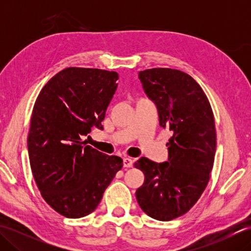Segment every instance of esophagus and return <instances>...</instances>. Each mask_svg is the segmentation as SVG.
Listing matches in <instances>:
<instances>
[{"label": "esophagus", "instance_id": "34e87169", "mask_svg": "<svg viewBox=\"0 0 251 251\" xmlns=\"http://www.w3.org/2000/svg\"><path fill=\"white\" fill-rule=\"evenodd\" d=\"M123 165H124V167H126V168L131 167L132 166V159L128 158V157H125L124 159H123Z\"/></svg>", "mask_w": 251, "mask_h": 251}]
</instances>
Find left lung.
Wrapping results in <instances>:
<instances>
[{
	"instance_id": "obj_1",
	"label": "left lung",
	"mask_w": 251,
	"mask_h": 251,
	"mask_svg": "<svg viewBox=\"0 0 251 251\" xmlns=\"http://www.w3.org/2000/svg\"><path fill=\"white\" fill-rule=\"evenodd\" d=\"M138 77L156 104L159 126L173 136L166 162L140 157L134 164L145 174L136 199L148 216L169 221L188 212L209 181L217 145L214 113L205 93L189 74L155 68L140 71Z\"/></svg>"
}]
</instances>
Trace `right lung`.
<instances>
[{"instance_id":"add662e5","label":"right lung","mask_w":251,"mask_h":251,"mask_svg":"<svg viewBox=\"0 0 251 251\" xmlns=\"http://www.w3.org/2000/svg\"><path fill=\"white\" fill-rule=\"evenodd\" d=\"M117 79L114 71L67 68L36 98L28 136L31 170L45 201L67 218L93 212L123 167L121 157L82 140L94 127L103 129Z\"/></svg>"}]
</instances>
